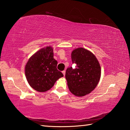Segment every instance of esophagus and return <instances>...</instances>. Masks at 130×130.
<instances>
[{"label": "esophagus", "instance_id": "34e87169", "mask_svg": "<svg viewBox=\"0 0 130 130\" xmlns=\"http://www.w3.org/2000/svg\"><path fill=\"white\" fill-rule=\"evenodd\" d=\"M62 73H63V75H64V76H65V73H66V71H63Z\"/></svg>", "mask_w": 130, "mask_h": 130}]
</instances>
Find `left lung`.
Instances as JSON below:
<instances>
[{
  "label": "left lung",
  "instance_id": "obj_1",
  "mask_svg": "<svg viewBox=\"0 0 130 130\" xmlns=\"http://www.w3.org/2000/svg\"><path fill=\"white\" fill-rule=\"evenodd\" d=\"M71 59L76 66L66 70L68 88L76 96H84L97 87L101 77V67L93 54L83 47L73 50Z\"/></svg>",
  "mask_w": 130,
  "mask_h": 130
}]
</instances>
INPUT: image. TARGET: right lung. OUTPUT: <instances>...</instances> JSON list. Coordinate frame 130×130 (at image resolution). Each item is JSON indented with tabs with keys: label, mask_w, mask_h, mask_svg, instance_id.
Masks as SVG:
<instances>
[{
	"label": "right lung",
	"mask_w": 130,
	"mask_h": 130,
	"mask_svg": "<svg viewBox=\"0 0 130 130\" xmlns=\"http://www.w3.org/2000/svg\"><path fill=\"white\" fill-rule=\"evenodd\" d=\"M58 62L54 59L53 48H41L29 58L25 67L26 80L30 86L38 92L50 89L58 79L63 76L57 68Z\"/></svg>",
	"instance_id": "right-lung-1"
}]
</instances>
